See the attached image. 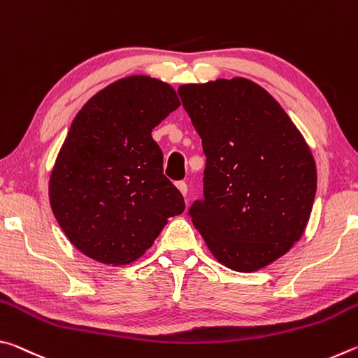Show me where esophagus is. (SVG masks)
I'll list each match as a JSON object with an SVG mask.
<instances>
[{"label": "esophagus", "instance_id": "obj_1", "mask_svg": "<svg viewBox=\"0 0 358 358\" xmlns=\"http://www.w3.org/2000/svg\"><path fill=\"white\" fill-rule=\"evenodd\" d=\"M177 187L180 189V192L183 194V196H186V194H187V185L185 183V181H178V183H177Z\"/></svg>", "mask_w": 358, "mask_h": 358}]
</instances>
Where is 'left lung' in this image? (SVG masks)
Here are the masks:
<instances>
[{
    "mask_svg": "<svg viewBox=\"0 0 358 358\" xmlns=\"http://www.w3.org/2000/svg\"><path fill=\"white\" fill-rule=\"evenodd\" d=\"M207 156L203 197L187 215L213 256L256 271L299 241L316 197L305 138L282 107L248 78L178 88Z\"/></svg>",
    "mask_w": 358,
    "mask_h": 358,
    "instance_id": "left-lung-1",
    "label": "left lung"
}]
</instances>
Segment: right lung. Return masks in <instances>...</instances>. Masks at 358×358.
<instances>
[{
    "instance_id": "right-lung-1",
    "label": "right lung",
    "mask_w": 358,
    "mask_h": 358,
    "mask_svg": "<svg viewBox=\"0 0 358 358\" xmlns=\"http://www.w3.org/2000/svg\"><path fill=\"white\" fill-rule=\"evenodd\" d=\"M178 107L167 83L132 76L101 90L72 121L48 196L59 227L85 256L129 264L153 245L169 217L185 211L151 137Z\"/></svg>"
}]
</instances>
